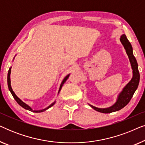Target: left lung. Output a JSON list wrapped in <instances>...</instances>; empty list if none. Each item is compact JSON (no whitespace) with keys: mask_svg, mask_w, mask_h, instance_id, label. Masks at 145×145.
I'll list each match as a JSON object with an SVG mask.
<instances>
[{"mask_svg":"<svg viewBox=\"0 0 145 145\" xmlns=\"http://www.w3.org/2000/svg\"><path fill=\"white\" fill-rule=\"evenodd\" d=\"M120 41L123 45L124 46L125 49L126 50V53L127 54L129 59L131 65L133 69V78L126 85V86L123 89L122 92L119 95L118 100L114 106L108 108H98L96 107L90 105L94 110L98 111L99 112L104 113V114H109L116 112L124 108L129 102H130L131 99L132 98L135 92L138 88V83L140 80V74L138 69V64L137 62L135 57H134L133 53V48L129 41L127 38L126 35L123 34L121 36Z\"/></svg>","mask_w":145,"mask_h":145,"instance_id":"8db88e82","label":"left lung"}]
</instances>
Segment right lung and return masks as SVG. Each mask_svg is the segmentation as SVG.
Listing matches in <instances>:
<instances>
[{
	"instance_id": "right-lung-1",
	"label": "right lung",
	"mask_w": 145,
	"mask_h": 145,
	"mask_svg": "<svg viewBox=\"0 0 145 145\" xmlns=\"http://www.w3.org/2000/svg\"><path fill=\"white\" fill-rule=\"evenodd\" d=\"M10 72H11V68H10L9 70H8V77H7V82H8V89H9L10 92H11L12 95V96L14 97V98L15 99V100L16 101L18 104L20 106L22 107L23 108H24V109H25V110H29V111H31V112H35V113H38V112H44V111L47 110V109L49 108H51V106H53V105H54V104H55V102H53V104H51L49 107H47V108H45V109H44V110H39V111L32 110V109H31V108H30V107H29V106H27V105L26 104H25L24 102H23L19 98H18L16 95L15 94V93L14 92V91L12 90V87H11V85H10ZM69 76V74L67 75V76L66 77H65V78L64 79H63V82H62V83H61V86H60V88H59V92H60V90H61V88H62L63 85L64 84V83H65V82H66V80H67V79H68Z\"/></svg>"
}]
</instances>
